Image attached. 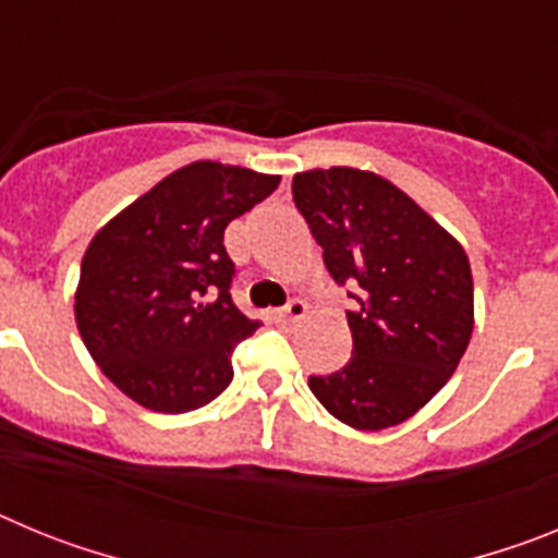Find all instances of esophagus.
Returning a JSON list of instances; mask_svg holds the SVG:
<instances>
[{"instance_id":"esophagus-1","label":"esophagus","mask_w":558,"mask_h":558,"mask_svg":"<svg viewBox=\"0 0 558 558\" xmlns=\"http://www.w3.org/2000/svg\"><path fill=\"white\" fill-rule=\"evenodd\" d=\"M304 313H307V304L299 302V299H293V302L284 304L282 310H276L274 315H276V322L288 324V322H299V318H304Z\"/></svg>"}]
</instances>
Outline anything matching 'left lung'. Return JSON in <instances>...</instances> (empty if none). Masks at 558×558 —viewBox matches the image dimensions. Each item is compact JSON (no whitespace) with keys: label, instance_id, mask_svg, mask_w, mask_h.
I'll return each instance as SVG.
<instances>
[{"label":"left lung","instance_id":"left-lung-1","mask_svg":"<svg viewBox=\"0 0 558 558\" xmlns=\"http://www.w3.org/2000/svg\"><path fill=\"white\" fill-rule=\"evenodd\" d=\"M293 201L338 284L352 288V357L310 391L354 430H386L425 408L461 363L475 327L466 251L377 172L293 175Z\"/></svg>","mask_w":558,"mask_h":558}]
</instances>
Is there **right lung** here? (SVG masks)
I'll list each match as a JSON object with an SVG mask.
<instances>
[{
	"instance_id": "obj_1",
	"label": "right lung",
	"mask_w": 558,
	"mask_h": 558,
	"mask_svg": "<svg viewBox=\"0 0 558 558\" xmlns=\"http://www.w3.org/2000/svg\"><path fill=\"white\" fill-rule=\"evenodd\" d=\"M279 175L192 161L108 220L88 243L75 322L125 397L156 413L204 408L234 377L231 352L259 322L231 302L223 231Z\"/></svg>"
}]
</instances>
